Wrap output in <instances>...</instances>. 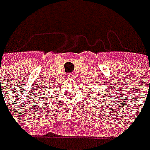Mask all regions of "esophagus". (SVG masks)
<instances>
[{"label": "esophagus", "mask_w": 150, "mask_h": 150, "mask_svg": "<svg viewBox=\"0 0 150 150\" xmlns=\"http://www.w3.org/2000/svg\"><path fill=\"white\" fill-rule=\"evenodd\" d=\"M69 75V77H73V75H72V74H69V75Z\"/></svg>", "instance_id": "obj_1"}]
</instances>
